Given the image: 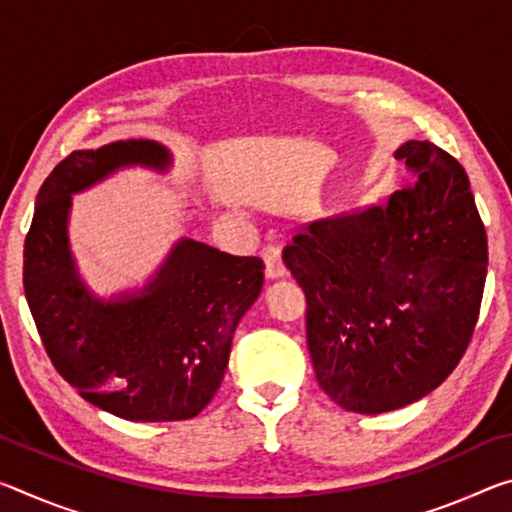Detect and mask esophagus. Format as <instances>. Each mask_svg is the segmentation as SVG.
<instances>
[{"label":"esophagus","mask_w":512,"mask_h":512,"mask_svg":"<svg viewBox=\"0 0 512 512\" xmlns=\"http://www.w3.org/2000/svg\"><path fill=\"white\" fill-rule=\"evenodd\" d=\"M262 259H264V271H266V277L268 280H277V277H282L284 273H287V268H284V262H282V250L280 246H273L268 244L264 250H262Z\"/></svg>","instance_id":"1"}]
</instances>
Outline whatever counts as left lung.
Here are the masks:
<instances>
[{"label": "left lung", "mask_w": 512, "mask_h": 512, "mask_svg": "<svg viewBox=\"0 0 512 512\" xmlns=\"http://www.w3.org/2000/svg\"><path fill=\"white\" fill-rule=\"evenodd\" d=\"M411 187L300 225L284 264L307 298L316 379L345 411L377 415L449 377L472 339L488 237L470 180L431 142L397 149Z\"/></svg>", "instance_id": "8db88e82"}]
</instances>
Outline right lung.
Wrapping results in <instances>:
<instances>
[{
	"mask_svg": "<svg viewBox=\"0 0 512 512\" xmlns=\"http://www.w3.org/2000/svg\"><path fill=\"white\" fill-rule=\"evenodd\" d=\"M153 140L74 151L40 187L24 241V296L54 368L83 400L133 422L189 420L219 391L232 336L264 284L259 257L183 237L144 287L97 296L69 248L72 196L112 173H167Z\"/></svg>",
	"mask_w": 512,
	"mask_h": 512,
	"instance_id": "right-lung-1",
	"label": "right lung"
}]
</instances>
